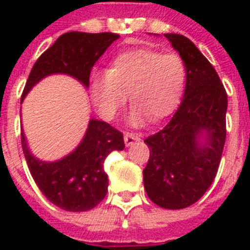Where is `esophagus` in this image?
Here are the masks:
<instances>
[{"mask_svg":"<svg viewBox=\"0 0 250 250\" xmlns=\"http://www.w3.org/2000/svg\"><path fill=\"white\" fill-rule=\"evenodd\" d=\"M139 139H141V136L138 135V134H134V132H125V143L127 147L132 146Z\"/></svg>","mask_w":250,"mask_h":250,"instance_id":"esophagus-1","label":"esophagus"}]
</instances>
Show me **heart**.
<instances>
[{
    "instance_id": "b5f03b06",
    "label": "heart",
    "mask_w": 250,
    "mask_h": 250,
    "mask_svg": "<svg viewBox=\"0 0 250 250\" xmlns=\"http://www.w3.org/2000/svg\"><path fill=\"white\" fill-rule=\"evenodd\" d=\"M186 85V65L177 53L138 48L120 53L107 72L91 79L89 91L96 108L105 119H114L127 102L134 105L130 122L145 118L159 122L178 107Z\"/></svg>"
}]
</instances>
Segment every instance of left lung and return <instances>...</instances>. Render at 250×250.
Instances as JSON below:
<instances>
[{
    "label": "left lung",
    "mask_w": 250,
    "mask_h": 250,
    "mask_svg": "<svg viewBox=\"0 0 250 250\" xmlns=\"http://www.w3.org/2000/svg\"><path fill=\"white\" fill-rule=\"evenodd\" d=\"M186 65L182 103L166 127L146 138L150 158L143 170L148 198L165 209L195 204L210 188L226 139L228 95L209 60L188 37L165 35ZM207 141L199 143V135Z\"/></svg>",
    "instance_id": "8db88e82"
}]
</instances>
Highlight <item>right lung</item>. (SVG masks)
Segmentation results:
<instances>
[{"mask_svg":"<svg viewBox=\"0 0 250 250\" xmlns=\"http://www.w3.org/2000/svg\"><path fill=\"white\" fill-rule=\"evenodd\" d=\"M119 35L69 32L41 55L26 80L21 102L29 89L42 77L66 73L88 87L89 73ZM21 145L28 167L42 194L52 204L66 211H87L98 206L108 190V177L104 161L112 151L125 148L123 134L105 122L92 119L87 134L75 151L57 162H42L28 150L24 132Z\"/></svg>","mask_w":250,"mask_h":250,"instance_id":"1","label":"right lung"}]
</instances>
